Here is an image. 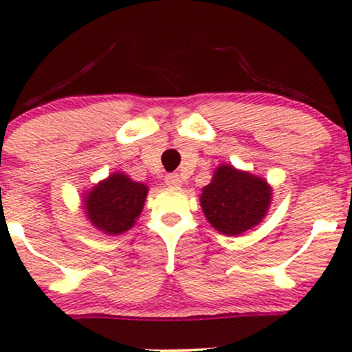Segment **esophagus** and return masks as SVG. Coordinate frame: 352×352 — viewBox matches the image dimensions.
I'll return each instance as SVG.
<instances>
[{"instance_id": "esophagus-1", "label": "esophagus", "mask_w": 352, "mask_h": 352, "mask_svg": "<svg viewBox=\"0 0 352 352\" xmlns=\"http://www.w3.org/2000/svg\"><path fill=\"white\" fill-rule=\"evenodd\" d=\"M165 182L168 187H180L182 186V177H180L179 173H168V175L165 177Z\"/></svg>"}]
</instances>
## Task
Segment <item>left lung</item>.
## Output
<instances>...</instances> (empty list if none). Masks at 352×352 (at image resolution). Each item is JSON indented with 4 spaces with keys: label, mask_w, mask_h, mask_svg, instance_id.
Returning a JSON list of instances; mask_svg holds the SVG:
<instances>
[{
    "label": "left lung",
    "mask_w": 352,
    "mask_h": 352,
    "mask_svg": "<svg viewBox=\"0 0 352 352\" xmlns=\"http://www.w3.org/2000/svg\"><path fill=\"white\" fill-rule=\"evenodd\" d=\"M272 202V187L261 177L219 165L202 188L201 207L210 226L228 236H239L263 221Z\"/></svg>",
    "instance_id": "left-lung-1"
}]
</instances>
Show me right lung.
<instances>
[{"label":"right lung","mask_w":352,"mask_h":352,"mask_svg":"<svg viewBox=\"0 0 352 352\" xmlns=\"http://www.w3.org/2000/svg\"><path fill=\"white\" fill-rule=\"evenodd\" d=\"M146 194L145 184L121 172L111 173L84 195V210L89 223L104 234H123L142 214Z\"/></svg>","instance_id":"right-lung-1"}]
</instances>
